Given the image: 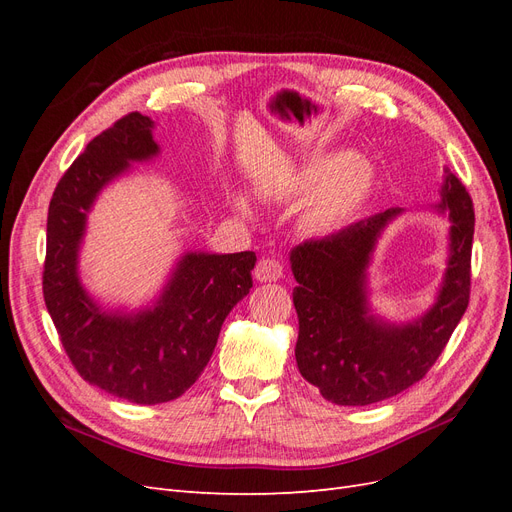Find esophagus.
Returning <instances> with one entry per match:
<instances>
[{"mask_svg":"<svg viewBox=\"0 0 512 512\" xmlns=\"http://www.w3.org/2000/svg\"><path fill=\"white\" fill-rule=\"evenodd\" d=\"M254 277L258 282H277L280 277H284V267L280 260L275 258H262L258 260V265L254 269Z\"/></svg>","mask_w":512,"mask_h":512,"instance_id":"34e87169","label":"esophagus"}]
</instances>
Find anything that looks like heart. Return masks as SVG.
<instances>
[{"instance_id":"obj_1","label":"heart","mask_w":512,"mask_h":512,"mask_svg":"<svg viewBox=\"0 0 512 512\" xmlns=\"http://www.w3.org/2000/svg\"><path fill=\"white\" fill-rule=\"evenodd\" d=\"M374 166L359 156H327L301 166L288 183L292 196H312L301 224L309 235H333L348 226L374 192ZM245 209V203H239Z\"/></svg>"}]
</instances>
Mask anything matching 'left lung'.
Here are the masks:
<instances>
[{"label":"left lung","mask_w":512,"mask_h":512,"mask_svg":"<svg viewBox=\"0 0 512 512\" xmlns=\"http://www.w3.org/2000/svg\"><path fill=\"white\" fill-rule=\"evenodd\" d=\"M440 203L448 218V260L436 301L408 322L371 312L367 269L378 239L404 209H386L290 250L299 316L294 356L301 376L337 406H369L406 391L436 363L470 301L472 198L444 168Z\"/></svg>","instance_id":"8db88e82"}]
</instances>
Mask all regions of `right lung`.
Wrapping results in <instances>:
<instances>
[{
  "mask_svg": "<svg viewBox=\"0 0 512 512\" xmlns=\"http://www.w3.org/2000/svg\"><path fill=\"white\" fill-rule=\"evenodd\" d=\"M153 123L130 113L91 141L61 177L46 220L44 303L76 371L132 404L181 397L203 374L220 329L252 288L254 252H185L151 305L104 307L81 282L79 254L100 192L134 162L160 156Z\"/></svg>",
  "mask_w": 512,
  "mask_h": 512,
  "instance_id": "right-lung-1",
  "label": "right lung"
}]
</instances>
